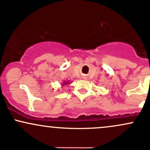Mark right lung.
Wrapping results in <instances>:
<instances>
[{
	"mask_svg": "<svg viewBox=\"0 0 150 150\" xmlns=\"http://www.w3.org/2000/svg\"><path fill=\"white\" fill-rule=\"evenodd\" d=\"M69 84H70V81H63V83L61 84V85L62 87V86H65V85H69Z\"/></svg>",
	"mask_w": 150,
	"mask_h": 150,
	"instance_id": "1",
	"label": "right lung"
}]
</instances>
